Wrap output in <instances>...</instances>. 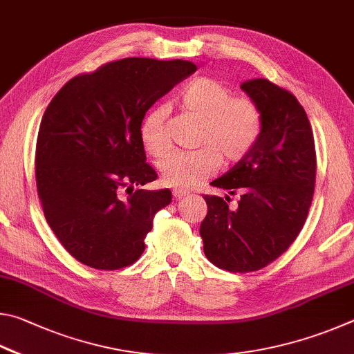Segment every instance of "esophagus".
Here are the masks:
<instances>
[{"label": "esophagus", "instance_id": "1", "mask_svg": "<svg viewBox=\"0 0 354 354\" xmlns=\"http://www.w3.org/2000/svg\"><path fill=\"white\" fill-rule=\"evenodd\" d=\"M172 194H174V197H176V199H182V197L188 196L187 191H185V189H180V188H176V189H172Z\"/></svg>", "mask_w": 354, "mask_h": 354}]
</instances>
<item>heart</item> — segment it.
<instances>
[{
    "label": "heart",
    "mask_w": 354,
    "mask_h": 354,
    "mask_svg": "<svg viewBox=\"0 0 354 354\" xmlns=\"http://www.w3.org/2000/svg\"><path fill=\"white\" fill-rule=\"evenodd\" d=\"M180 109L201 120L194 151H178L158 165L166 185L191 188L213 174L222 163L236 165L261 138L264 118L255 99L233 95L230 85L214 77H196L177 96ZM140 138L145 151L163 158L172 149L167 130V109L157 105L142 118Z\"/></svg>",
    "instance_id": "1"
}]
</instances>
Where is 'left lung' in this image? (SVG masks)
Wrapping results in <instances>:
<instances>
[{"instance_id":"obj_1","label":"left lung","mask_w":354,"mask_h":354,"mask_svg":"<svg viewBox=\"0 0 354 354\" xmlns=\"http://www.w3.org/2000/svg\"><path fill=\"white\" fill-rule=\"evenodd\" d=\"M263 110L261 138L213 187L239 194L205 196L201 224L205 257L228 272H255L283 255L301 232L315 187V146L305 109L292 93L268 79L241 84Z\"/></svg>"}]
</instances>
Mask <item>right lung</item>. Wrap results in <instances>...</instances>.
<instances>
[{"label": "right lung", "mask_w": 354, "mask_h": 354, "mask_svg": "<svg viewBox=\"0 0 354 354\" xmlns=\"http://www.w3.org/2000/svg\"><path fill=\"white\" fill-rule=\"evenodd\" d=\"M196 70L188 60L127 57L68 80L49 102L35 146L37 193L51 230L79 263L116 270L142 255L153 216L172 194L135 189L157 178L141 121Z\"/></svg>", "instance_id": "1"}]
</instances>
